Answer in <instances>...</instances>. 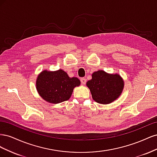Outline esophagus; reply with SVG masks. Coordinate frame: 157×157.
<instances>
[{
    "mask_svg": "<svg viewBox=\"0 0 157 157\" xmlns=\"http://www.w3.org/2000/svg\"><path fill=\"white\" fill-rule=\"evenodd\" d=\"M80 81H81V83L83 85H84L85 84H86V79L85 78H80Z\"/></svg>",
    "mask_w": 157,
    "mask_h": 157,
    "instance_id": "obj_1",
    "label": "esophagus"
}]
</instances>
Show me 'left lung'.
Segmentation results:
<instances>
[{"instance_id": "1", "label": "left lung", "mask_w": 157, "mask_h": 157, "mask_svg": "<svg viewBox=\"0 0 157 157\" xmlns=\"http://www.w3.org/2000/svg\"><path fill=\"white\" fill-rule=\"evenodd\" d=\"M86 86L95 101L106 105L117 100L121 96L124 82L120 75L99 70L92 74V79L86 82Z\"/></svg>"}]
</instances>
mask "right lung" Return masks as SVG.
Instances as JSON below:
<instances>
[{
    "instance_id": "1",
    "label": "right lung",
    "mask_w": 157,
    "mask_h": 157,
    "mask_svg": "<svg viewBox=\"0 0 157 157\" xmlns=\"http://www.w3.org/2000/svg\"><path fill=\"white\" fill-rule=\"evenodd\" d=\"M80 84L78 78L69 77L62 69L42 71L36 80V88L39 96L47 102L54 104L69 99L74 88Z\"/></svg>"
}]
</instances>
